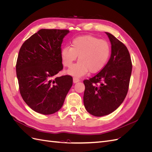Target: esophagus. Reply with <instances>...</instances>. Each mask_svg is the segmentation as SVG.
<instances>
[{
	"instance_id": "34e87169",
	"label": "esophagus",
	"mask_w": 152,
	"mask_h": 152,
	"mask_svg": "<svg viewBox=\"0 0 152 152\" xmlns=\"http://www.w3.org/2000/svg\"><path fill=\"white\" fill-rule=\"evenodd\" d=\"M73 82H74V83H77V82L80 81V79H79V78H77V77H73Z\"/></svg>"
}]
</instances>
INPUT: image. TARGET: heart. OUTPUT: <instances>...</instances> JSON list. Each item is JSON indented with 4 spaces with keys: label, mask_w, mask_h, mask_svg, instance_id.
Wrapping results in <instances>:
<instances>
[{
    "label": "heart",
    "mask_w": 152,
    "mask_h": 152,
    "mask_svg": "<svg viewBox=\"0 0 152 152\" xmlns=\"http://www.w3.org/2000/svg\"><path fill=\"white\" fill-rule=\"evenodd\" d=\"M111 48L109 43L91 35L79 36L73 39L72 47H64L61 51L63 65L70 68L79 56V61L68 71L70 75L80 77L89 71L91 73L99 72L107 65Z\"/></svg>",
    "instance_id": "obj_1"
}]
</instances>
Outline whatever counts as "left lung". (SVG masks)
<instances>
[{
	"instance_id": "8db88e82",
	"label": "left lung",
	"mask_w": 152,
	"mask_h": 152,
	"mask_svg": "<svg viewBox=\"0 0 152 152\" xmlns=\"http://www.w3.org/2000/svg\"><path fill=\"white\" fill-rule=\"evenodd\" d=\"M112 44V53L105 66L93 77L84 80V104L96 117L107 115L120 106L127 94L132 61L127 47L106 32Z\"/></svg>"
}]
</instances>
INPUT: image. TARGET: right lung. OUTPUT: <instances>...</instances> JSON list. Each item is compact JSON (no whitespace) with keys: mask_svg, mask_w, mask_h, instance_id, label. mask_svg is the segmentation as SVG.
Here are the masks:
<instances>
[{"mask_svg":"<svg viewBox=\"0 0 152 152\" xmlns=\"http://www.w3.org/2000/svg\"><path fill=\"white\" fill-rule=\"evenodd\" d=\"M68 30L41 29L22 44L16 70L24 102L35 112L50 115L61 108L73 84L72 76L55 78L63 70L61 44Z\"/></svg>","mask_w":152,"mask_h":152,"instance_id":"1","label":"right lung"}]
</instances>
